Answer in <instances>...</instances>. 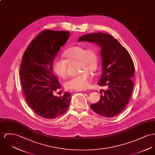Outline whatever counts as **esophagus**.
I'll list each match as a JSON object with an SVG mask.
<instances>
[{
	"instance_id": "esophagus-1",
	"label": "esophagus",
	"mask_w": 155,
	"mask_h": 155,
	"mask_svg": "<svg viewBox=\"0 0 155 155\" xmlns=\"http://www.w3.org/2000/svg\"><path fill=\"white\" fill-rule=\"evenodd\" d=\"M87 90H75V91H86Z\"/></svg>"
}]
</instances>
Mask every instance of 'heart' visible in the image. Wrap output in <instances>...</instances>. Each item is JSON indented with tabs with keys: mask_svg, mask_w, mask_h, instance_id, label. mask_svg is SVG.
Segmentation results:
<instances>
[{
	"mask_svg": "<svg viewBox=\"0 0 155 155\" xmlns=\"http://www.w3.org/2000/svg\"><path fill=\"white\" fill-rule=\"evenodd\" d=\"M65 60L56 58L52 63V69L60 78H65L68 75V62L77 61L78 68L81 73L72 77L67 80L65 86L70 90H83L88 85L91 75L99 67V57L97 50L94 46L85 48L83 45H76L65 50L62 54Z\"/></svg>",
	"mask_w": 155,
	"mask_h": 155,
	"instance_id": "obj_1",
	"label": "heart"
}]
</instances>
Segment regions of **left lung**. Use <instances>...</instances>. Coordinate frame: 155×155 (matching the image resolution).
I'll use <instances>...</instances> for the list:
<instances>
[{"label": "left lung", "mask_w": 155, "mask_h": 155, "mask_svg": "<svg viewBox=\"0 0 155 155\" xmlns=\"http://www.w3.org/2000/svg\"><path fill=\"white\" fill-rule=\"evenodd\" d=\"M78 41L94 42L101 48L103 72L97 84L107 90L100 92V100L90 108L104 117L119 114L127 104L133 88L134 65L130 55L119 41L108 34L84 35Z\"/></svg>", "instance_id": "1"}]
</instances>
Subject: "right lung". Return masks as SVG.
Segmentation results:
<instances>
[{"mask_svg": "<svg viewBox=\"0 0 155 155\" xmlns=\"http://www.w3.org/2000/svg\"><path fill=\"white\" fill-rule=\"evenodd\" d=\"M70 36L67 31L44 30L34 39L24 52L20 66V77L25 100L38 116L54 119L69 108L71 94L61 97L53 94L61 88L52 73V62L60 48Z\"/></svg>", "mask_w": 155, "mask_h": 155, "instance_id": "obj_1", "label": "right lung"}]
</instances>
